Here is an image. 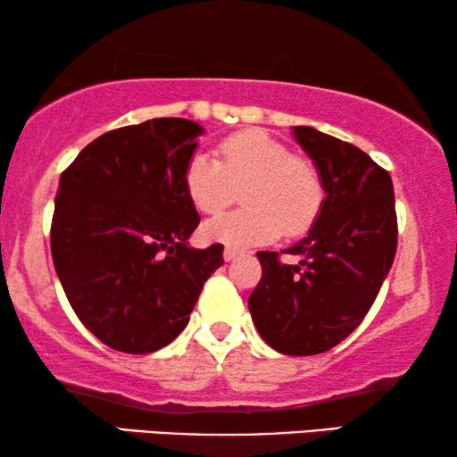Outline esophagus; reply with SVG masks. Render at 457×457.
<instances>
[{"mask_svg": "<svg viewBox=\"0 0 457 457\" xmlns=\"http://www.w3.org/2000/svg\"><path fill=\"white\" fill-rule=\"evenodd\" d=\"M222 258L227 260V262H233V260L239 258V252H237V249H230V247H227V249H224Z\"/></svg>", "mask_w": 457, "mask_h": 457, "instance_id": "esophagus-1", "label": "esophagus"}]
</instances>
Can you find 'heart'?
<instances>
[{"label": "heart", "instance_id": "heart-1", "mask_svg": "<svg viewBox=\"0 0 457 457\" xmlns=\"http://www.w3.org/2000/svg\"><path fill=\"white\" fill-rule=\"evenodd\" d=\"M185 193L202 214H216L241 193L243 210L212 218L202 235L230 249H249L302 235L320 214L322 180L316 168L262 130H241L218 145V160L195 154L183 172Z\"/></svg>", "mask_w": 457, "mask_h": 457}]
</instances>
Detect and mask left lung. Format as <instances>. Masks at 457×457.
<instances>
[{
  "instance_id": "8db88e82",
  "label": "left lung",
  "mask_w": 457,
  "mask_h": 457,
  "mask_svg": "<svg viewBox=\"0 0 457 457\" xmlns=\"http://www.w3.org/2000/svg\"><path fill=\"white\" fill-rule=\"evenodd\" d=\"M293 137L322 180L320 214L283 253L258 252L262 278L249 312L262 339L287 355L328 352L355 330L377 299L397 252L395 197L389 172L352 143L312 127Z\"/></svg>"
}]
</instances>
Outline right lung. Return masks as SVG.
I'll use <instances>...</instances> for the list:
<instances>
[{"label": "right lung", "mask_w": 457, "mask_h": 457, "mask_svg": "<svg viewBox=\"0 0 457 457\" xmlns=\"http://www.w3.org/2000/svg\"><path fill=\"white\" fill-rule=\"evenodd\" d=\"M204 129L154 118L110 130L62 172L52 220L55 272L79 320L105 345L152 353L189 322L222 245L189 247L199 214L183 172Z\"/></svg>", "instance_id": "obj_1"}]
</instances>
